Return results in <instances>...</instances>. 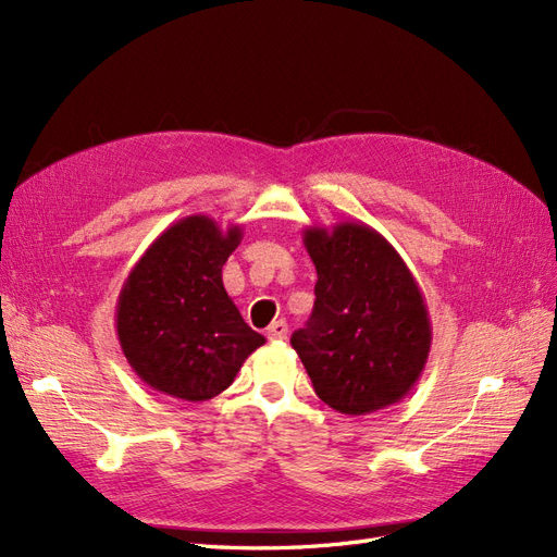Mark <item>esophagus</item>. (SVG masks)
Masks as SVG:
<instances>
[{"label":"esophagus","mask_w":557,"mask_h":557,"mask_svg":"<svg viewBox=\"0 0 557 557\" xmlns=\"http://www.w3.org/2000/svg\"><path fill=\"white\" fill-rule=\"evenodd\" d=\"M267 336H269V339H272V342L285 339V336H288V323H285L283 318H281V320H274V323L267 327Z\"/></svg>","instance_id":"1"}]
</instances>
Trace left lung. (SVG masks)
<instances>
[{
	"label": "left lung",
	"mask_w": 557,
	"mask_h": 557,
	"mask_svg": "<svg viewBox=\"0 0 557 557\" xmlns=\"http://www.w3.org/2000/svg\"><path fill=\"white\" fill-rule=\"evenodd\" d=\"M315 301L293 348L315 395L346 416H367L409 395L430 356L425 297L407 262L364 223L307 227Z\"/></svg>",
	"instance_id": "1"
}]
</instances>
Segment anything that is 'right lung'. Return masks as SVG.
<instances>
[{
  "instance_id": "1",
  "label": "right lung",
  "mask_w": 557,
  "mask_h": 557,
  "mask_svg": "<svg viewBox=\"0 0 557 557\" xmlns=\"http://www.w3.org/2000/svg\"><path fill=\"white\" fill-rule=\"evenodd\" d=\"M242 237V225L221 230L209 215H188L132 267L117 295L115 332L134 374L153 391L207 401L264 344L223 285V264Z\"/></svg>"
}]
</instances>
